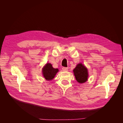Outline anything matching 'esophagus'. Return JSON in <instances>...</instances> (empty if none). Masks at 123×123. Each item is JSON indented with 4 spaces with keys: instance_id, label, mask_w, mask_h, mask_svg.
I'll list each match as a JSON object with an SVG mask.
<instances>
[{
    "instance_id": "1",
    "label": "esophagus",
    "mask_w": 123,
    "mask_h": 123,
    "mask_svg": "<svg viewBox=\"0 0 123 123\" xmlns=\"http://www.w3.org/2000/svg\"><path fill=\"white\" fill-rule=\"evenodd\" d=\"M62 71H68V68H67V67H62Z\"/></svg>"
}]
</instances>
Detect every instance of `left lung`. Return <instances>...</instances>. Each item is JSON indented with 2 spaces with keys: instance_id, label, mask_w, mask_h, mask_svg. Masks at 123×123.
I'll list each match as a JSON object with an SVG mask.
<instances>
[{
  "instance_id": "left-lung-1",
  "label": "left lung",
  "mask_w": 123,
  "mask_h": 123,
  "mask_svg": "<svg viewBox=\"0 0 123 123\" xmlns=\"http://www.w3.org/2000/svg\"><path fill=\"white\" fill-rule=\"evenodd\" d=\"M74 76L79 83H84L87 80L88 74L87 69L82 64H78L73 70Z\"/></svg>"
}]
</instances>
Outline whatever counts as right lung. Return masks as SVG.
<instances>
[{"label":"right lung","instance_id":"obj_1","mask_svg":"<svg viewBox=\"0 0 123 123\" xmlns=\"http://www.w3.org/2000/svg\"><path fill=\"white\" fill-rule=\"evenodd\" d=\"M58 71V69L53 68L50 63L47 64L43 69V76L48 80H53Z\"/></svg>","mask_w":123,"mask_h":123}]
</instances>
